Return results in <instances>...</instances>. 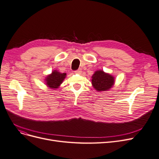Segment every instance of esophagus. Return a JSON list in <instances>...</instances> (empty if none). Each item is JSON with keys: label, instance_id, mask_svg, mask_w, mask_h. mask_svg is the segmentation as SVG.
<instances>
[{"label": "esophagus", "instance_id": "1", "mask_svg": "<svg viewBox=\"0 0 159 159\" xmlns=\"http://www.w3.org/2000/svg\"><path fill=\"white\" fill-rule=\"evenodd\" d=\"M75 72L76 73H77V74H80L82 73V70H81V69H78V70H76Z\"/></svg>", "mask_w": 159, "mask_h": 159}]
</instances>
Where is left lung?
Listing matches in <instances>:
<instances>
[{
	"instance_id": "1",
	"label": "left lung",
	"mask_w": 159,
	"mask_h": 159,
	"mask_svg": "<svg viewBox=\"0 0 159 159\" xmlns=\"http://www.w3.org/2000/svg\"><path fill=\"white\" fill-rule=\"evenodd\" d=\"M92 85L96 90L105 91L112 86L114 79L112 75L103 71H97L92 76Z\"/></svg>"
}]
</instances>
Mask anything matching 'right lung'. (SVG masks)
I'll return each instance as SVG.
<instances>
[{"label": "right lung", "mask_w": 159, "mask_h": 159, "mask_svg": "<svg viewBox=\"0 0 159 159\" xmlns=\"http://www.w3.org/2000/svg\"><path fill=\"white\" fill-rule=\"evenodd\" d=\"M66 73H61L57 71H54L51 75L47 77L45 81L47 85L52 89L58 88L66 78Z\"/></svg>", "instance_id": "obj_1"}]
</instances>
